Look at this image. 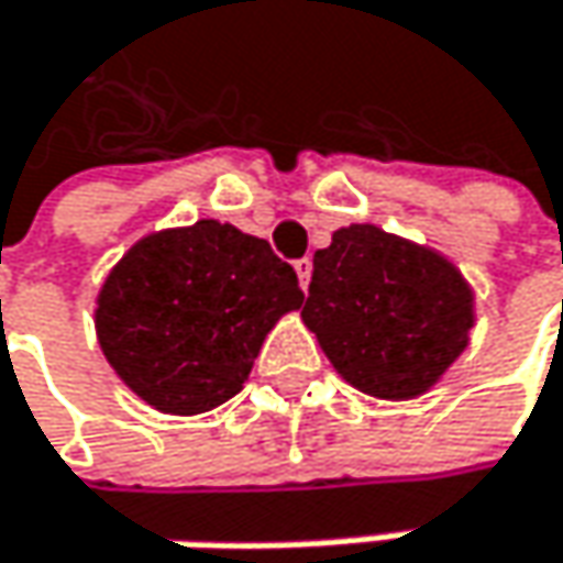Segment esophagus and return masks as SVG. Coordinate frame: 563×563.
Listing matches in <instances>:
<instances>
[{"label":"esophagus","mask_w":563,"mask_h":563,"mask_svg":"<svg viewBox=\"0 0 563 563\" xmlns=\"http://www.w3.org/2000/svg\"><path fill=\"white\" fill-rule=\"evenodd\" d=\"M295 272H298V282H301V288L308 291V285H311V272H314V262L305 255V258H298V262H295Z\"/></svg>","instance_id":"esophagus-1"}]
</instances>
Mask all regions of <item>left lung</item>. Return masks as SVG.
Instances as JSON below:
<instances>
[{
	"mask_svg": "<svg viewBox=\"0 0 563 563\" xmlns=\"http://www.w3.org/2000/svg\"><path fill=\"white\" fill-rule=\"evenodd\" d=\"M301 317L350 386L415 398L466 350L473 291L444 255L353 223L314 252Z\"/></svg>",
	"mask_w": 563,
	"mask_h": 563,
	"instance_id": "1",
	"label": "left lung"
}]
</instances>
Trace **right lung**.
<instances>
[{
	"instance_id": "1",
	"label": "right lung",
	"mask_w": 563,
	"mask_h": 563,
	"mask_svg": "<svg viewBox=\"0 0 563 563\" xmlns=\"http://www.w3.org/2000/svg\"><path fill=\"white\" fill-rule=\"evenodd\" d=\"M288 262L217 220L145 236L109 272L97 336L119 379L168 415L233 398L275 320L301 308Z\"/></svg>"
}]
</instances>
